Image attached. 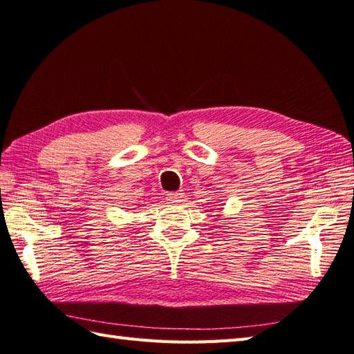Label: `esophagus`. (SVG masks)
Wrapping results in <instances>:
<instances>
[{
	"label": "esophagus",
	"mask_w": 354,
	"mask_h": 354,
	"mask_svg": "<svg viewBox=\"0 0 354 354\" xmlns=\"http://www.w3.org/2000/svg\"><path fill=\"white\" fill-rule=\"evenodd\" d=\"M167 200H168L169 203H172V204L182 203V200H183V192H169V194H167Z\"/></svg>",
	"instance_id": "34e87169"
}]
</instances>
